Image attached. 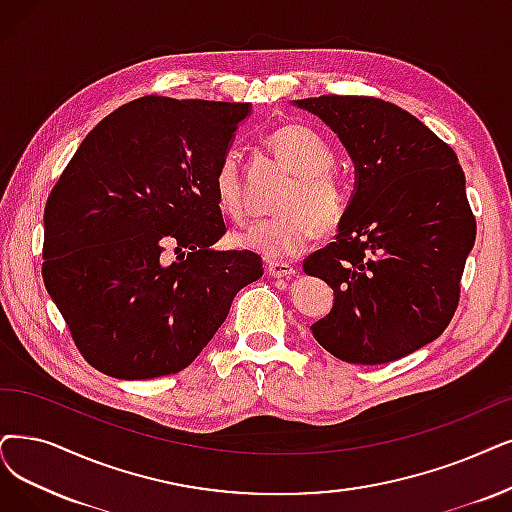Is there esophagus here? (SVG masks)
Segmentation results:
<instances>
[{
    "label": "esophagus",
    "instance_id": "esophagus-1",
    "mask_svg": "<svg viewBox=\"0 0 512 512\" xmlns=\"http://www.w3.org/2000/svg\"><path fill=\"white\" fill-rule=\"evenodd\" d=\"M267 271L271 277H292L296 275V269L292 267L290 262H269Z\"/></svg>",
    "mask_w": 512,
    "mask_h": 512
}]
</instances>
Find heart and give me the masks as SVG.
Listing matches in <instances>:
<instances>
[{
    "label": "heart",
    "instance_id": "1",
    "mask_svg": "<svg viewBox=\"0 0 512 512\" xmlns=\"http://www.w3.org/2000/svg\"><path fill=\"white\" fill-rule=\"evenodd\" d=\"M269 145L296 180L279 203L283 214L235 233L233 243L275 262L302 254L319 229H336L346 212V191L330 170L334 166L332 147L315 130L300 124L281 126L269 136ZM214 193L224 214L235 220L245 216L239 155L235 151L222 155L214 174Z\"/></svg>",
    "mask_w": 512,
    "mask_h": 512
}]
</instances>
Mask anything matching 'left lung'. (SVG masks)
Masks as SVG:
<instances>
[{
	"mask_svg": "<svg viewBox=\"0 0 512 512\" xmlns=\"http://www.w3.org/2000/svg\"><path fill=\"white\" fill-rule=\"evenodd\" d=\"M344 145L355 187L336 241L304 260L334 290L311 325L327 353L361 365L410 355L443 334L477 224L452 147L401 107L370 96L292 100Z\"/></svg>",
	"mask_w": 512,
	"mask_h": 512,
	"instance_id": "1",
	"label": "left lung"
}]
</instances>
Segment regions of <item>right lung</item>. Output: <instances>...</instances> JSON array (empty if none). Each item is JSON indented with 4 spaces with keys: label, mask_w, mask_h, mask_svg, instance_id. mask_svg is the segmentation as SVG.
Here are the masks:
<instances>
[{
    "label": "right lung",
    "mask_w": 512,
    "mask_h": 512,
    "mask_svg": "<svg viewBox=\"0 0 512 512\" xmlns=\"http://www.w3.org/2000/svg\"><path fill=\"white\" fill-rule=\"evenodd\" d=\"M250 102L145 96L84 138L44 212V283L79 353L119 380L185 370L262 277L222 252L214 174ZM166 244L179 256L162 258Z\"/></svg>",
    "instance_id": "obj_1"
}]
</instances>
